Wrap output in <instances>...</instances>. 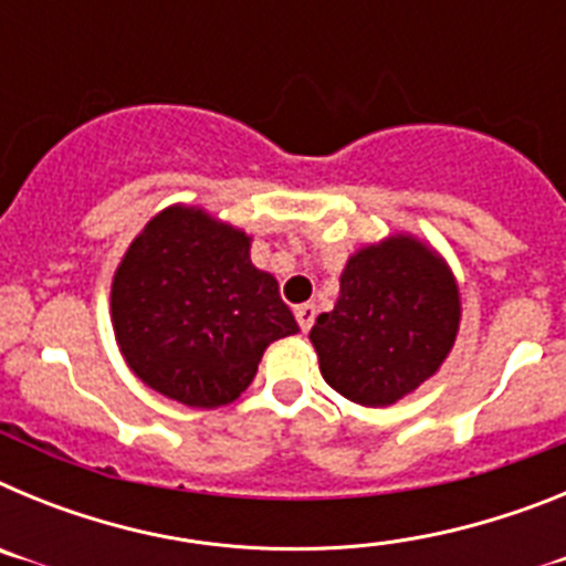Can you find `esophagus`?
<instances>
[{
	"mask_svg": "<svg viewBox=\"0 0 566 566\" xmlns=\"http://www.w3.org/2000/svg\"><path fill=\"white\" fill-rule=\"evenodd\" d=\"M294 317H297V326L303 328V332H308V328L314 326V317H317V308H314L312 303H303V306L294 308Z\"/></svg>",
	"mask_w": 566,
	"mask_h": 566,
	"instance_id": "34e87169",
	"label": "esophagus"
}]
</instances>
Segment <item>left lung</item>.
Wrapping results in <instances>:
<instances>
[{"label": "left lung", "instance_id": "left-lung-1", "mask_svg": "<svg viewBox=\"0 0 566 566\" xmlns=\"http://www.w3.org/2000/svg\"><path fill=\"white\" fill-rule=\"evenodd\" d=\"M462 294L437 247L394 232L348 254L339 297L308 332L319 374L352 402L385 408L413 394L453 352Z\"/></svg>", "mask_w": 566, "mask_h": 566}]
</instances>
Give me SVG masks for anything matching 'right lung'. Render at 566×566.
<instances>
[{"instance_id":"right-lung-1","label":"right lung","mask_w":566,"mask_h":566,"mask_svg":"<svg viewBox=\"0 0 566 566\" xmlns=\"http://www.w3.org/2000/svg\"><path fill=\"white\" fill-rule=\"evenodd\" d=\"M109 319L129 371L201 411L234 402L269 345L300 332L274 274L252 263V234L195 203L135 234L113 272Z\"/></svg>"}]
</instances>
